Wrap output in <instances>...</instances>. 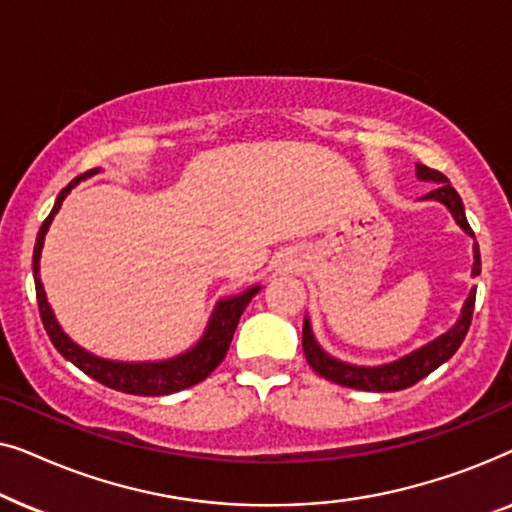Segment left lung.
Returning a JSON list of instances; mask_svg holds the SVG:
<instances>
[{"label": "left lung", "instance_id": "1", "mask_svg": "<svg viewBox=\"0 0 512 512\" xmlns=\"http://www.w3.org/2000/svg\"><path fill=\"white\" fill-rule=\"evenodd\" d=\"M417 179L419 181H433L438 184L431 193H426L422 200H436L440 205H445L450 209V214L457 221V226L464 230L466 235H473L471 226L466 221V212H464V202H461L459 193L450 186V179L445 174H440L438 170H431V167L419 165L417 163ZM471 275H480V249L478 242H473V270ZM473 307H475V289L468 293L464 307H461V314L450 331H445L443 335H438L436 340L426 342L415 352L401 356V359L391 361V363H382V366H356V363H347L335 359L321 349V345L314 338L312 333V324L310 319L305 317L303 324V352L305 359L310 366L314 368V373L326 377L335 384H342V387L349 389H363V391H401L408 389L412 384H417L419 380H424L426 375L433 373L438 366H443L447 359H452V354L457 352L464 342L468 326H471V317H473Z\"/></svg>", "mask_w": 512, "mask_h": 512}]
</instances>
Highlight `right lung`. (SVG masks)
Returning a JSON list of instances; mask_svg holds the SVG:
<instances>
[{
  "label": "right lung",
  "instance_id": "1",
  "mask_svg": "<svg viewBox=\"0 0 512 512\" xmlns=\"http://www.w3.org/2000/svg\"><path fill=\"white\" fill-rule=\"evenodd\" d=\"M95 172L100 170H90L81 177H76L69 181V184L62 188L58 200L51 209V214L46 216V221L41 223V230L37 235V244H34V256H32V272H34V289H37V303H39V312H41V321H44V328L48 333V338L55 345V349L65 356L67 361H72L76 368L83 370L88 377H93L104 387H111L116 391H123V394H135V396H167L174 394V391L188 389L193 384H198L205 380V377L212 373V370L219 366L226 356L230 340H233L235 328L240 324L242 312L247 310V305L251 303V298L261 291V286H251V289L237 293V296H228L221 298L219 303L214 305L212 314H209V321L205 326V333L202 338L195 342L191 349L181 352L172 359H163V361H114V359H102L88 349H83L81 345L69 338V335L62 331V326L55 319L53 307L48 305L44 284H41V249H44V240L48 228L55 219V214L60 212L62 200L67 198L69 191L76 184H81L83 179L93 177Z\"/></svg>",
  "mask_w": 512,
  "mask_h": 512
}]
</instances>
